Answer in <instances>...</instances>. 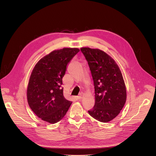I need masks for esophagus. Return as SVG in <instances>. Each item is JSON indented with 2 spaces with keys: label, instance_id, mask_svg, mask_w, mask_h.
I'll return each instance as SVG.
<instances>
[{
  "label": "esophagus",
  "instance_id": "34e87169",
  "mask_svg": "<svg viewBox=\"0 0 156 156\" xmlns=\"http://www.w3.org/2000/svg\"><path fill=\"white\" fill-rule=\"evenodd\" d=\"M83 95H84V94H83V93H82V92L80 93V94H79V96H77V98L78 100H80V99L82 98V97H83Z\"/></svg>",
  "mask_w": 156,
  "mask_h": 156
}]
</instances>
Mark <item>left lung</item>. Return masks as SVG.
Listing matches in <instances>:
<instances>
[{
  "label": "left lung",
  "mask_w": 156,
  "mask_h": 156,
  "mask_svg": "<svg viewBox=\"0 0 156 156\" xmlns=\"http://www.w3.org/2000/svg\"><path fill=\"white\" fill-rule=\"evenodd\" d=\"M80 50L88 62L95 89V105L88 113L100 122H109L118 116L126 101L121 71L105 51L89 47H82Z\"/></svg>",
  "instance_id": "left-lung-1"
}]
</instances>
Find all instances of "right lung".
Segmentation results:
<instances>
[{
	"mask_svg": "<svg viewBox=\"0 0 156 156\" xmlns=\"http://www.w3.org/2000/svg\"><path fill=\"white\" fill-rule=\"evenodd\" d=\"M80 51L64 48L41 58L31 73L27 89L29 107L42 120L50 124L61 121L71 105L63 95L62 78L67 64Z\"/></svg>",
	"mask_w": 156,
	"mask_h": 156,
	"instance_id": "right-lung-1",
	"label": "right lung"
}]
</instances>
